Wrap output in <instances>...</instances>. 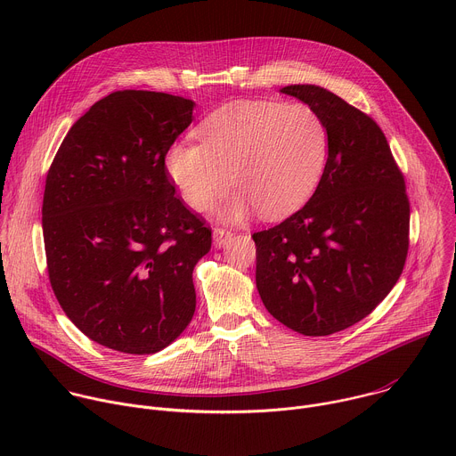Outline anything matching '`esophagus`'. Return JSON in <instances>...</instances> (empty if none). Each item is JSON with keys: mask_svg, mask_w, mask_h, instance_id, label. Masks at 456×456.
Wrapping results in <instances>:
<instances>
[{"mask_svg": "<svg viewBox=\"0 0 456 456\" xmlns=\"http://www.w3.org/2000/svg\"><path fill=\"white\" fill-rule=\"evenodd\" d=\"M231 238H232V232H231L229 229L216 227V229L213 231V240H215V245H216L218 248L225 247V245H227V241H229Z\"/></svg>", "mask_w": 456, "mask_h": 456, "instance_id": "34e87169", "label": "esophagus"}]
</instances>
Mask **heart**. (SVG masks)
I'll list each match as a JSON object with an SVG mask.
<instances>
[{"label": "heart", "mask_w": 456, "mask_h": 456, "mask_svg": "<svg viewBox=\"0 0 456 456\" xmlns=\"http://www.w3.org/2000/svg\"><path fill=\"white\" fill-rule=\"evenodd\" d=\"M199 134L202 144L169 148L166 171L192 211L209 209L232 180L240 191L224 216L234 222L256 208L269 220L297 211L329 159V127L306 104L232 102L211 113Z\"/></svg>", "instance_id": "obj_1"}]
</instances>
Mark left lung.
<instances>
[{
  "label": "left lung",
  "instance_id": "obj_1",
  "mask_svg": "<svg viewBox=\"0 0 456 456\" xmlns=\"http://www.w3.org/2000/svg\"><path fill=\"white\" fill-rule=\"evenodd\" d=\"M329 127V159L312 199L252 234L265 308L303 336H330L364 319L394 289L408 256L404 176L377 122L327 88L280 90Z\"/></svg>",
  "mask_w": 456,
  "mask_h": 456
}]
</instances>
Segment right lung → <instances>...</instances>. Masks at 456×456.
I'll return each instance as SVG.
<instances>
[{
  "label": "right lung",
  "mask_w": 456,
  "mask_h": 456,
  "mask_svg": "<svg viewBox=\"0 0 456 456\" xmlns=\"http://www.w3.org/2000/svg\"><path fill=\"white\" fill-rule=\"evenodd\" d=\"M192 110L178 95L113 92L70 127L48 169L50 285L69 319L106 348L157 354L192 319V269L211 229L175 197L166 171Z\"/></svg>",
  "instance_id": "add662e5"
}]
</instances>
